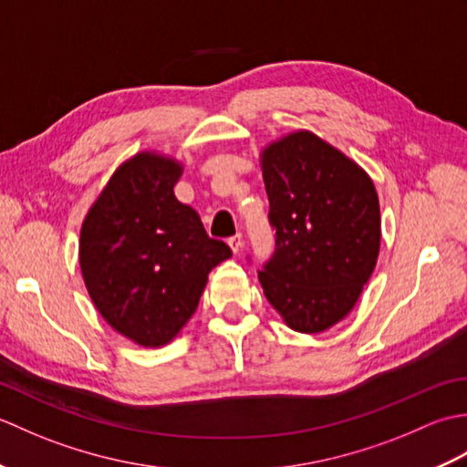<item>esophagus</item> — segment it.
I'll list each match as a JSON object with an SVG mask.
<instances>
[{
	"label": "esophagus",
	"instance_id": "obj_1",
	"mask_svg": "<svg viewBox=\"0 0 467 467\" xmlns=\"http://www.w3.org/2000/svg\"><path fill=\"white\" fill-rule=\"evenodd\" d=\"M243 234L239 233V234H234V236H231V239H228V246H231L233 249V253H241V249H243Z\"/></svg>",
	"mask_w": 467,
	"mask_h": 467
}]
</instances>
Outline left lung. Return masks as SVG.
<instances>
[{
	"instance_id": "obj_1",
	"label": "left lung",
	"mask_w": 467,
	"mask_h": 467,
	"mask_svg": "<svg viewBox=\"0 0 467 467\" xmlns=\"http://www.w3.org/2000/svg\"><path fill=\"white\" fill-rule=\"evenodd\" d=\"M263 178L275 231V251L259 271L263 291L291 329L321 333L353 309L375 269L381 241L375 186L311 132L266 148Z\"/></svg>"
}]
</instances>
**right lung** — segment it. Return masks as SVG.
Segmentation results:
<instances>
[{"mask_svg": "<svg viewBox=\"0 0 467 467\" xmlns=\"http://www.w3.org/2000/svg\"><path fill=\"white\" fill-rule=\"evenodd\" d=\"M181 166L142 152L118 168L80 236L86 289L108 325L144 347L172 339L196 311L204 285L233 251L206 234L176 201Z\"/></svg>", "mask_w": 467, "mask_h": 467, "instance_id": "1", "label": "right lung"}]
</instances>
